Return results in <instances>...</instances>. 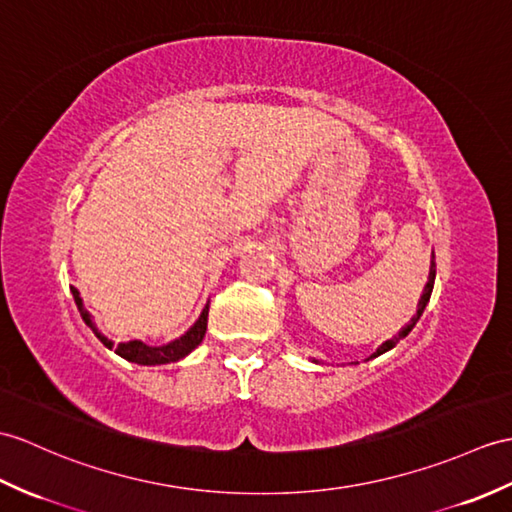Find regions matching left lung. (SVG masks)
<instances>
[{
  "label": "left lung",
  "mask_w": 512,
  "mask_h": 512,
  "mask_svg": "<svg viewBox=\"0 0 512 512\" xmlns=\"http://www.w3.org/2000/svg\"><path fill=\"white\" fill-rule=\"evenodd\" d=\"M434 279H436V261H434V255H432V261H430V277H427V283H425V288H423V294H421V299H419V305H417V314H414L412 318H410V323L406 325V327H401V331L397 336H392L390 340H386V342H382L379 344V349L371 355V358H366V362L368 360H373V358H377V355H382V353H386V351H390L392 347H395V344L401 340V338H406L410 331L414 329V325L419 323V318H421V314H423V310H425V305L430 303V296H432V290H434ZM312 362H316L318 364V360L314 358Z\"/></svg>",
  "instance_id": "obj_1"
}]
</instances>
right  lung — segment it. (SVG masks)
<instances>
[{"label":"right lung","instance_id":"1","mask_svg":"<svg viewBox=\"0 0 512 512\" xmlns=\"http://www.w3.org/2000/svg\"><path fill=\"white\" fill-rule=\"evenodd\" d=\"M71 294H74V301L78 305V312L85 320V325L93 331L98 340L104 344V347L115 349V353L120 355V358L128 360V362H135L141 366H159V364H170V362H178L183 360L185 355L192 353L198 344L205 338V331H207V316H209V303L202 307V312L198 316L196 323L189 327L181 338H176L168 344H159V347H152V344H146L141 340H128V342H120L115 347V342L106 338L102 331L95 327L93 323V316L85 310V303H82V296L76 288H71Z\"/></svg>","mask_w":512,"mask_h":512}]
</instances>
